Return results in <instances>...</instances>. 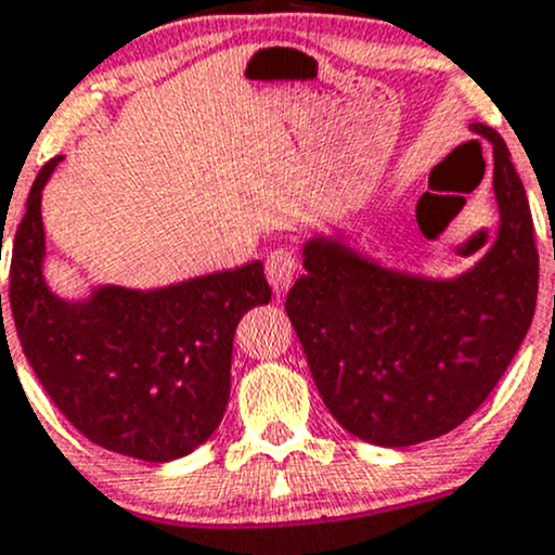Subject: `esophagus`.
<instances>
[{"label":"esophagus","instance_id":"esophagus-1","mask_svg":"<svg viewBox=\"0 0 555 555\" xmlns=\"http://www.w3.org/2000/svg\"><path fill=\"white\" fill-rule=\"evenodd\" d=\"M298 270H301L298 257L294 251H288V248H278L264 261V275L270 280L272 288H275V294H283V291H288L294 285Z\"/></svg>","mask_w":555,"mask_h":555}]
</instances>
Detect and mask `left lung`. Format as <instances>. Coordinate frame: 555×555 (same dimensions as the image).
<instances>
[{"instance_id":"obj_1","label":"left lung","mask_w":555,"mask_h":555,"mask_svg":"<svg viewBox=\"0 0 555 555\" xmlns=\"http://www.w3.org/2000/svg\"><path fill=\"white\" fill-rule=\"evenodd\" d=\"M501 228L456 280L385 270L340 241L304 248L307 275L285 298L330 414L375 446L403 448L459 427L519 351L538 301L532 211L506 143L490 126Z\"/></svg>"}]
</instances>
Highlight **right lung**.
Here are the masks:
<instances>
[{"label": "right lung", "instance_id": "right-lung-1", "mask_svg": "<svg viewBox=\"0 0 555 555\" xmlns=\"http://www.w3.org/2000/svg\"><path fill=\"white\" fill-rule=\"evenodd\" d=\"M60 159L36 176L12 241L10 311L23 353L91 443L143 462L185 456L225 414L235 327L272 298L264 267L251 261L146 294L107 285L89 301H62L41 278V189Z\"/></svg>", "mask_w": 555, "mask_h": 555}]
</instances>
